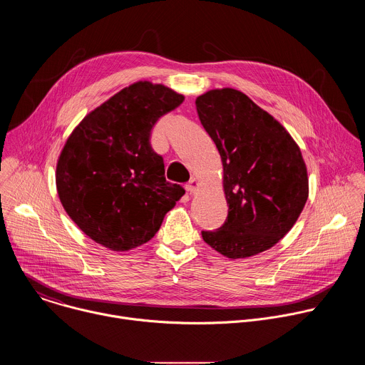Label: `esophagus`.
<instances>
[{
  "mask_svg": "<svg viewBox=\"0 0 365 365\" xmlns=\"http://www.w3.org/2000/svg\"><path fill=\"white\" fill-rule=\"evenodd\" d=\"M197 187H199V182H197V179H195V178H192V179L186 183V190H187L189 193H195V192L197 190Z\"/></svg>",
  "mask_w": 365,
  "mask_h": 365,
  "instance_id": "obj_1",
  "label": "esophagus"
}]
</instances>
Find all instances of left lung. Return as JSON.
Masks as SVG:
<instances>
[{
  "label": "left lung",
  "mask_w": 365,
  "mask_h": 365,
  "mask_svg": "<svg viewBox=\"0 0 365 365\" xmlns=\"http://www.w3.org/2000/svg\"><path fill=\"white\" fill-rule=\"evenodd\" d=\"M196 111L221 154L228 203L225 222L202 231L203 241L228 258L272 248L292 230L307 200L300 148L279 121L237 89L197 96Z\"/></svg>",
  "instance_id": "8db88e82"
}]
</instances>
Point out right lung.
<instances>
[{"label": "right lung", "mask_w": 365, "mask_h": 365, "mask_svg": "<svg viewBox=\"0 0 365 365\" xmlns=\"http://www.w3.org/2000/svg\"><path fill=\"white\" fill-rule=\"evenodd\" d=\"M185 96L137 82L88 114L68 138L56 168L61 202L93 241L128 251L150 241L185 195L165 178L151 130Z\"/></svg>", "instance_id": "add662e5"}]
</instances>
